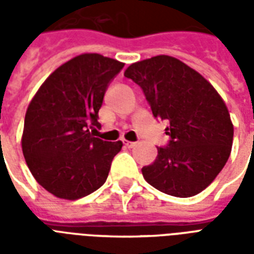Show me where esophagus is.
<instances>
[{"label": "esophagus", "instance_id": "esophagus-1", "mask_svg": "<svg viewBox=\"0 0 254 254\" xmlns=\"http://www.w3.org/2000/svg\"><path fill=\"white\" fill-rule=\"evenodd\" d=\"M124 146L127 147V149H131V147L135 146V142H130V141H124Z\"/></svg>", "mask_w": 254, "mask_h": 254}]
</instances>
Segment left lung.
Here are the masks:
<instances>
[{
    "label": "left lung",
    "instance_id": "left-lung-1",
    "mask_svg": "<svg viewBox=\"0 0 254 254\" xmlns=\"http://www.w3.org/2000/svg\"><path fill=\"white\" fill-rule=\"evenodd\" d=\"M124 76L142 88L155 119L170 124V142L142 167L145 181L171 196L201 192L232 150L233 124L224 100L197 71L169 55L133 63Z\"/></svg>",
    "mask_w": 254,
    "mask_h": 254
}]
</instances>
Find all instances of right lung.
Masks as SVG:
<instances>
[{"label":"right lung","instance_id":"obj_1","mask_svg":"<svg viewBox=\"0 0 254 254\" xmlns=\"http://www.w3.org/2000/svg\"><path fill=\"white\" fill-rule=\"evenodd\" d=\"M124 63L81 54L58 67L25 116L22 151L35 181L61 199L76 200L105 183L123 142L92 135L108 84Z\"/></svg>","mask_w":254,"mask_h":254}]
</instances>
